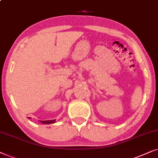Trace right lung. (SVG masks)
Listing matches in <instances>:
<instances>
[{
  "label": "right lung",
  "instance_id": "obj_1",
  "mask_svg": "<svg viewBox=\"0 0 158 158\" xmlns=\"http://www.w3.org/2000/svg\"><path fill=\"white\" fill-rule=\"evenodd\" d=\"M41 123H44V124H50V123H54L56 122V119L55 120H49V121H40Z\"/></svg>",
  "mask_w": 158,
  "mask_h": 158
}]
</instances>
